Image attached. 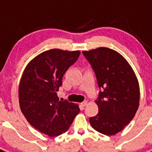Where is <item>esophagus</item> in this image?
Returning a JSON list of instances; mask_svg holds the SVG:
<instances>
[{"label": "esophagus", "instance_id": "34e87169", "mask_svg": "<svg viewBox=\"0 0 152 152\" xmlns=\"http://www.w3.org/2000/svg\"><path fill=\"white\" fill-rule=\"evenodd\" d=\"M87 104H88V102H87V101H85V102H83L82 103H81V105H82L83 107L87 106Z\"/></svg>", "mask_w": 152, "mask_h": 152}]
</instances>
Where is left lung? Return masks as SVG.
<instances>
[{"mask_svg":"<svg viewBox=\"0 0 152 152\" xmlns=\"http://www.w3.org/2000/svg\"><path fill=\"white\" fill-rule=\"evenodd\" d=\"M102 91L95 103L98 113L89 118L92 128L105 135L121 132L138 111L140 88L134 70L121 54L108 48L84 50Z\"/></svg>","mask_w":152,"mask_h":152,"instance_id":"obj_1","label":"left lung"}]
</instances>
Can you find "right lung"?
<instances>
[{
    "label": "right lung",
    "instance_id": "add662e5",
    "mask_svg": "<svg viewBox=\"0 0 152 152\" xmlns=\"http://www.w3.org/2000/svg\"><path fill=\"white\" fill-rule=\"evenodd\" d=\"M80 54V50H45L27 64L20 77V111L31 125L50 137L67 132L80 111L78 104L59 101L57 95L63 75Z\"/></svg>",
    "mask_w": 152,
    "mask_h": 152
}]
</instances>
